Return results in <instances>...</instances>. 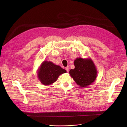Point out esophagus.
Returning a JSON list of instances; mask_svg holds the SVG:
<instances>
[{
  "instance_id": "obj_1",
  "label": "esophagus",
  "mask_w": 127,
  "mask_h": 127,
  "mask_svg": "<svg viewBox=\"0 0 127 127\" xmlns=\"http://www.w3.org/2000/svg\"><path fill=\"white\" fill-rule=\"evenodd\" d=\"M65 69H66V71H67V72H68V71H69V67H68V66H67V67H66Z\"/></svg>"
}]
</instances>
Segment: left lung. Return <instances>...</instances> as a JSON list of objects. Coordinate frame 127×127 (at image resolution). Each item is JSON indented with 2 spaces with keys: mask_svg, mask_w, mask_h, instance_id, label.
Wrapping results in <instances>:
<instances>
[{
  "mask_svg": "<svg viewBox=\"0 0 127 127\" xmlns=\"http://www.w3.org/2000/svg\"><path fill=\"white\" fill-rule=\"evenodd\" d=\"M75 68L69 73L76 83L81 88L87 87L94 82L97 70L91 58H77L74 61Z\"/></svg>",
  "mask_w": 127,
  "mask_h": 127,
  "instance_id": "left-lung-1",
  "label": "left lung"
}]
</instances>
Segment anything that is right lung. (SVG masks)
Masks as SVG:
<instances>
[{
	"label": "right lung",
	"instance_id": "right-lung-1",
	"mask_svg": "<svg viewBox=\"0 0 127 127\" xmlns=\"http://www.w3.org/2000/svg\"><path fill=\"white\" fill-rule=\"evenodd\" d=\"M37 71L38 80L44 85L52 84L57 80L60 75L66 72L59 65L47 61L42 63Z\"/></svg>",
	"mask_w": 127,
	"mask_h": 127
}]
</instances>
